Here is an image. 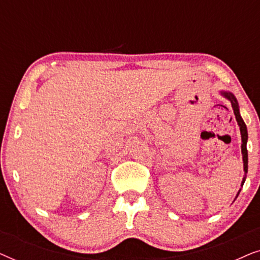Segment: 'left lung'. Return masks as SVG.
Instances as JSON below:
<instances>
[{
  "mask_svg": "<svg viewBox=\"0 0 260 260\" xmlns=\"http://www.w3.org/2000/svg\"><path fill=\"white\" fill-rule=\"evenodd\" d=\"M223 97L229 99L231 102V104H232V109H233V112H234V116H236V119L238 122V125L240 127V134H241V154H243V162H244V172H245V175H244V179L241 181V187H243V184L245 182V180H246V174H247V163H248V158H247V148H246V144H247V138H248V135H247V127H246V124L241 118L240 116V111H239V104H238L237 102V98L234 97L233 93H231V92H227V91H221L220 92ZM240 190L238 191L236 199L238 198V195H239Z\"/></svg>",
  "mask_w": 260,
  "mask_h": 260,
  "instance_id": "left-lung-1",
  "label": "left lung"
}]
</instances>
